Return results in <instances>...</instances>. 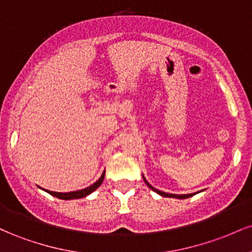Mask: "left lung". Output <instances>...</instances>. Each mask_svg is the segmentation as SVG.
<instances>
[{"instance_id": "left-lung-1", "label": "left lung", "mask_w": 252, "mask_h": 252, "mask_svg": "<svg viewBox=\"0 0 252 252\" xmlns=\"http://www.w3.org/2000/svg\"><path fill=\"white\" fill-rule=\"evenodd\" d=\"M143 180H144V182H146V185L147 186L149 187L150 189H153L154 190V192H156V193H158V194L160 195H162V196H167V198H176V199H187V198H189V196H192L193 194H195V193H192V194H181V195H179V194H169V193H164V192H161V190H158V189H154V187L152 186V185H149V182L146 180V179L143 178Z\"/></svg>"}]
</instances>
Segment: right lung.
I'll return each mask as SVG.
<instances>
[{
    "label": "right lung",
    "mask_w": 252,
    "mask_h": 252,
    "mask_svg": "<svg viewBox=\"0 0 252 252\" xmlns=\"http://www.w3.org/2000/svg\"><path fill=\"white\" fill-rule=\"evenodd\" d=\"M104 175H105V170L103 172L102 176H100L98 180L94 182V185H91V186H89L88 189H80V190H76V192H68V193H58V192H51V190H47L45 189L46 192L50 193L51 195L53 196H57V198L59 199H63V200H71V199H79V198H84V196L89 195L90 193H92L94 190H96L98 187L102 185V182L104 180Z\"/></svg>",
    "instance_id": "obj_1"
}]
</instances>
